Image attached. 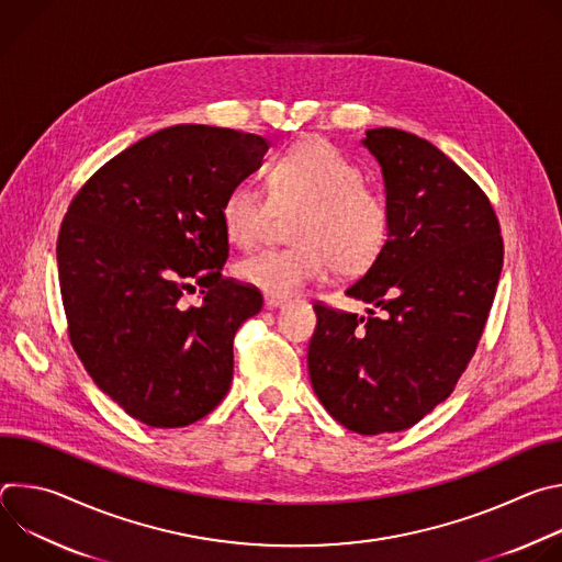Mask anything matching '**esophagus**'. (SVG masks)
Here are the masks:
<instances>
[{"instance_id":"esophagus-1","label":"esophagus","mask_w":562,"mask_h":562,"mask_svg":"<svg viewBox=\"0 0 562 562\" xmlns=\"http://www.w3.org/2000/svg\"><path fill=\"white\" fill-rule=\"evenodd\" d=\"M286 304V297H273V295H267L265 297V306L267 308H280Z\"/></svg>"}]
</instances>
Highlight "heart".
Segmentation results:
<instances>
[{"mask_svg": "<svg viewBox=\"0 0 562 562\" xmlns=\"http://www.w3.org/2000/svg\"><path fill=\"white\" fill-rule=\"evenodd\" d=\"M362 173L327 139L308 137L284 150L269 173V198L254 182H237L222 202V226L237 247H254L271 215L295 209L291 247L262 249L235 265V278L267 295L289 297L325 276L356 278L382 256L389 239V206Z\"/></svg>", "mask_w": 562, "mask_h": 562, "instance_id": "obj_1", "label": "heart"}]
</instances>
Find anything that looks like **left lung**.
Instances as JSON below:
<instances>
[{"label":"left lung","mask_w":562,"mask_h":562,"mask_svg":"<svg viewBox=\"0 0 562 562\" xmlns=\"http://www.w3.org/2000/svg\"><path fill=\"white\" fill-rule=\"evenodd\" d=\"M389 206V239L378 262L345 293L380 317L315 304L308 342L311 386L349 431L375 436L423 420L453 391L503 271L496 213L480 189L431 142L371 128Z\"/></svg>","instance_id":"1"}]
</instances>
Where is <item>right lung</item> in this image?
I'll return each instance as SVG.
<instances>
[{"label":"right lung","instance_id":"right-lung-1","mask_svg":"<svg viewBox=\"0 0 562 562\" xmlns=\"http://www.w3.org/2000/svg\"><path fill=\"white\" fill-rule=\"evenodd\" d=\"M269 142L204 124L157 131L106 162L57 237L72 349L131 418L187 427L233 378V338L260 313L254 286L222 278V202L262 167ZM198 290L201 302L186 304Z\"/></svg>","mask_w":562,"mask_h":562}]
</instances>
